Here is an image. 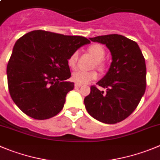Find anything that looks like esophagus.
<instances>
[{
	"label": "esophagus",
	"instance_id": "esophagus-1",
	"mask_svg": "<svg viewBox=\"0 0 160 160\" xmlns=\"http://www.w3.org/2000/svg\"><path fill=\"white\" fill-rule=\"evenodd\" d=\"M81 86H82L81 83H75V88H80L81 87Z\"/></svg>",
	"mask_w": 160,
	"mask_h": 160
}]
</instances>
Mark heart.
<instances>
[{
	"label": "heart",
	"mask_w": 160,
	"mask_h": 160,
	"mask_svg": "<svg viewBox=\"0 0 160 160\" xmlns=\"http://www.w3.org/2000/svg\"><path fill=\"white\" fill-rule=\"evenodd\" d=\"M88 50L96 60H95V65L97 68L102 70L105 68V62L103 58L105 57L106 51L103 46L99 44H93L88 47ZM79 52L77 50L74 51L70 54L68 58V65L71 68H75L77 67V60H78ZM98 77V73L95 70L91 71H83L78 70L72 74V80L77 83H87L92 80H95Z\"/></svg>",
	"instance_id": "heart-1"
}]
</instances>
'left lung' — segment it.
Returning <instances> with one entry per match:
<instances>
[{"instance_id":"obj_1","label":"left lung","mask_w":160,"mask_h":160,"mask_svg":"<svg viewBox=\"0 0 160 160\" xmlns=\"http://www.w3.org/2000/svg\"><path fill=\"white\" fill-rule=\"evenodd\" d=\"M90 39L107 46L112 62L105 77L97 83L107 92L92 86L90 94L84 98L85 107L99 122L118 123L132 114L145 92V60L137 43L121 35H101Z\"/></svg>"}]
</instances>
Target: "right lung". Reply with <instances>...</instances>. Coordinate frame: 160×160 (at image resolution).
<instances>
[{
	"label": "right lung",
	"mask_w": 160,
	"mask_h": 160,
	"mask_svg": "<svg viewBox=\"0 0 160 160\" xmlns=\"http://www.w3.org/2000/svg\"><path fill=\"white\" fill-rule=\"evenodd\" d=\"M83 36L36 30L15 43L7 65L9 94L13 102L32 118L44 120L62 110L67 93L74 88L68 58L84 44Z\"/></svg>",
	"instance_id": "right-lung-1"
}]
</instances>
